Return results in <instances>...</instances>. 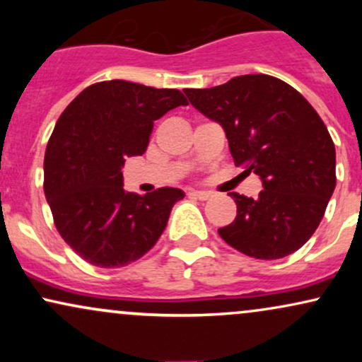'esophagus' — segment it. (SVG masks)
Here are the masks:
<instances>
[{
	"label": "esophagus",
	"instance_id": "1",
	"mask_svg": "<svg viewBox=\"0 0 362 362\" xmlns=\"http://www.w3.org/2000/svg\"><path fill=\"white\" fill-rule=\"evenodd\" d=\"M189 195L190 197L199 199V201H207L209 197H213V194L206 192V190H192V192H189Z\"/></svg>",
	"mask_w": 362,
	"mask_h": 362
}]
</instances>
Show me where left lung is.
Listing matches in <instances>:
<instances>
[{"instance_id": "left-lung-1", "label": "left lung", "mask_w": 362, "mask_h": 362, "mask_svg": "<svg viewBox=\"0 0 362 362\" xmlns=\"http://www.w3.org/2000/svg\"><path fill=\"white\" fill-rule=\"evenodd\" d=\"M224 129L238 167L259 175V197L231 192L236 218L218 233L253 259H282L322 221L335 189V146L308 100L267 74H245L213 88L184 90Z\"/></svg>"}]
</instances>
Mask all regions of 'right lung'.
I'll return each instance as SVG.
<instances>
[{
	"instance_id": "add662e5",
	"label": "right lung",
	"mask_w": 362,
	"mask_h": 362,
	"mask_svg": "<svg viewBox=\"0 0 362 362\" xmlns=\"http://www.w3.org/2000/svg\"><path fill=\"white\" fill-rule=\"evenodd\" d=\"M189 105L178 90L110 80L66 107L44 160V192L66 243L91 265L124 267L158 242L184 190H124L126 158L146 151L155 120Z\"/></svg>"
}]
</instances>
